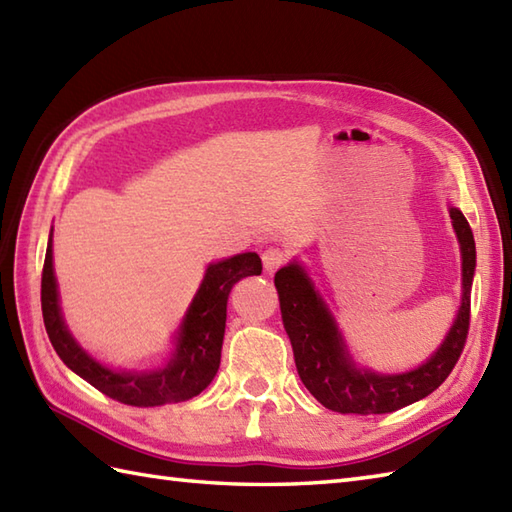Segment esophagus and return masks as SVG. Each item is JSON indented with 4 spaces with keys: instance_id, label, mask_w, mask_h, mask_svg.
<instances>
[{
    "instance_id": "esophagus-1",
    "label": "esophagus",
    "mask_w": 512,
    "mask_h": 512,
    "mask_svg": "<svg viewBox=\"0 0 512 512\" xmlns=\"http://www.w3.org/2000/svg\"><path fill=\"white\" fill-rule=\"evenodd\" d=\"M286 259H288V255H286L284 250H281V248H277V246H270V248H266L264 253H262L264 270H266L268 275L277 273V270L286 264Z\"/></svg>"
}]
</instances>
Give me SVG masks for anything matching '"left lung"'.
<instances>
[{
    "instance_id": "obj_1",
    "label": "left lung",
    "mask_w": 512,
    "mask_h": 512,
    "mask_svg": "<svg viewBox=\"0 0 512 512\" xmlns=\"http://www.w3.org/2000/svg\"><path fill=\"white\" fill-rule=\"evenodd\" d=\"M449 215L462 253V303L438 350L411 372L380 374L358 367L306 268L299 262H290L277 270L275 286L281 319L295 352L299 378L323 407L339 413H361V416L391 413L429 396L451 374L469 334L475 239L460 209L451 206Z\"/></svg>"
}]
</instances>
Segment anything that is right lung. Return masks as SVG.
I'll return each instance as SVG.
<instances>
[{
    "instance_id": "right-lung-1",
    "label": "right lung",
    "mask_w": 512,
    "mask_h": 512,
    "mask_svg": "<svg viewBox=\"0 0 512 512\" xmlns=\"http://www.w3.org/2000/svg\"><path fill=\"white\" fill-rule=\"evenodd\" d=\"M253 275H262V259L257 253H242L209 264L180 323L176 352L169 358V363L154 372L112 369L85 352L63 321L57 279H54L52 268L50 235L41 275L43 323H46L50 343L61 361L74 374L88 380L92 387L103 391L105 396L134 407L169 405V402H182L198 396L215 378L222 356L228 295L239 279Z\"/></svg>"
}]
</instances>
